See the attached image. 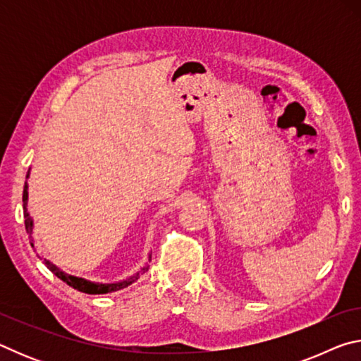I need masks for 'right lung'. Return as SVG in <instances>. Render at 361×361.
I'll return each instance as SVG.
<instances>
[{
	"mask_svg": "<svg viewBox=\"0 0 361 361\" xmlns=\"http://www.w3.org/2000/svg\"><path fill=\"white\" fill-rule=\"evenodd\" d=\"M27 178H30V169H28ZM27 205H28V185H27V181H25V188H23V218H25V229H27V232L30 234V237H32L35 221H33L32 215H30ZM30 243H32V247H35L33 245V239H32V242H30ZM39 258L42 259V262H44L49 271L54 274V276H57L60 280H63V282L66 285H70L71 288H75V290L81 291V293H87V295H105V293H113V291H118V290L126 288V286H129V285H132L133 282H135V280L140 276H142V274H145L146 271H148V267H149L148 262H146V264L142 269H140V271L135 274V276H132L129 279H124V280H119V282L102 283V282H94V280H87V279H84V277L71 276V274L62 271V269H60L59 266L54 264L52 261L42 258V256H39ZM148 261H151V253L148 255Z\"/></svg>",
	"mask_w": 361,
	"mask_h": 361,
	"instance_id": "1",
	"label": "right lung"
}]
</instances>
